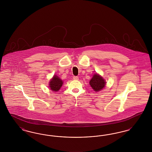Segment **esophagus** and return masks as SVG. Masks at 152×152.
Masks as SVG:
<instances>
[{"mask_svg":"<svg viewBox=\"0 0 152 152\" xmlns=\"http://www.w3.org/2000/svg\"><path fill=\"white\" fill-rule=\"evenodd\" d=\"M73 80H79V77L76 76H74L73 77Z\"/></svg>","mask_w":152,"mask_h":152,"instance_id":"1","label":"esophagus"}]
</instances>
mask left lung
<instances>
[{"label":"left lung","mask_w":152,"mask_h":152,"mask_svg":"<svg viewBox=\"0 0 152 152\" xmlns=\"http://www.w3.org/2000/svg\"><path fill=\"white\" fill-rule=\"evenodd\" d=\"M89 84L94 91H100L105 87V81L102 77L96 73L89 81Z\"/></svg>","instance_id":"1"}]
</instances>
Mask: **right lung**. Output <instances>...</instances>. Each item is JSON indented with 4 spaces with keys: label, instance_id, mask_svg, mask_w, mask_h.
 I'll use <instances>...</instances> for the list:
<instances>
[{
    "label": "right lung",
    "instance_id": "add662e5",
    "mask_svg": "<svg viewBox=\"0 0 152 152\" xmlns=\"http://www.w3.org/2000/svg\"><path fill=\"white\" fill-rule=\"evenodd\" d=\"M63 82L57 76H54L50 82V87L52 91H58L63 85Z\"/></svg>",
    "mask_w": 152,
    "mask_h": 152
}]
</instances>
